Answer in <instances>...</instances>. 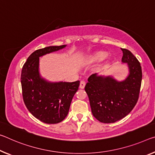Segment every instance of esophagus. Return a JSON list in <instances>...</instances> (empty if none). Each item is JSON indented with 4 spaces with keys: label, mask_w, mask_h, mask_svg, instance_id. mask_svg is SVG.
I'll return each mask as SVG.
<instances>
[{
    "label": "esophagus",
    "mask_w": 155,
    "mask_h": 155,
    "mask_svg": "<svg viewBox=\"0 0 155 155\" xmlns=\"http://www.w3.org/2000/svg\"><path fill=\"white\" fill-rule=\"evenodd\" d=\"M85 82L83 81H81V83H80L79 87L81 88V89H83V88L85 87Z\"/></svg>",
    "instance_id": "obj_1"
}]
</instances>
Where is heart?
I'll return each mask as SVG.
<instances>
[{
    "label": "heart",
    "mask_w": 155,
    "mask_h": 155,
    "mask_svg": "<svg viewBox=\"0 0 155 155\" xmlns=\"http://www.w3.org/2000/svg\"><path fill=\"white\" fill-rule=\"evenodd\" d=\"M107 54L105 51H97V52L93 54L88 57L87 62L89 63H99L101 61H104L107 57Z\"/></svg>",
    "instance_id": "heart-1"
}]
</instances>
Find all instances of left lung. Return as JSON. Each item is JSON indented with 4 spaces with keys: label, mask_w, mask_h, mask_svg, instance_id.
I'll return each mask as SVG.
<instances>
[{
    "label": "left lung",
    "mask_w": 155,
    "mask_h": 155,
    "mask_svg": "<svg viewBox=\"0 0 155 155\" xmlns=\"http://www.w3.org/2000/svg\"><path fill=\"white\" fill-rule=\"evenodd\" d=\"M121 49V61L129 68L126 79L118 81L110 76L93 74L85 87L93 116L104 124L114 123L127 116L139 99L142 80L141 64L130 51Z\"/></svg>",
    "instance_id": "obj_1"
}]
</instances>
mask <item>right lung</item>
<instances>
[{
	"instance_id": "right-lung-1",
	"label": "right lung",
	"mask_w": 155,
	"mask_h": 155,
	"mask_svg": "<svg viewBox=\"0 0 155 155\" xmlns=\"http://www.w3.org/2000/svg\"><path fill=\"white\" fill-rule=\"evenodd\" d=\"M65 46H50L36 50L22 68L21 82L25 105L34 117L45 124H55L65 119L79 87V81L51 83L39 74V57Z\"/></svg>"
}]
</instances>
